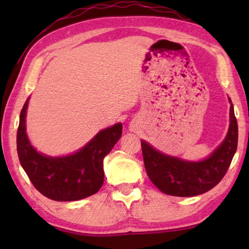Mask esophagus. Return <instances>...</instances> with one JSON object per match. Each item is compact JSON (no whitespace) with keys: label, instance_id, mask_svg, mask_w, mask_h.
Listing matches in <instances>:
<instances>
[{"label":"esophagus","instance_id":"obj_1","mask_svg":"<svg viewBox=\"0 0 249 249\" xmlns=\"http://www.w3.org/2000/svg\"><path fill=\"white\" fill-rule=\"evenodd\" d=\"M139 128H141V122H139L138 120H136V119L135 120H132L130 122V124H129V129H130V131L136 132L139 130Z\"/></svg>","mask_w":249,"mask_h":249}]
</instances>
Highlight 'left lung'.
<instances>
[{"mask_svg":"<svg viewBox=\"0 0 249 249\" xmlns=\"http://www.w3.org/2000/svg\"><path fill=\"white\" fill-rule=\"evenodd\" d=\"M230 102V124L226 138L200 161L171 156L142 141V158L151 181L162 193L171 196L192 197L209 192L219 183L229 168L238 144V124Z\"/></svg>","mask_w":249,"mask_h":249,"instance_id":"1","label":"left lung"}]
</instances>
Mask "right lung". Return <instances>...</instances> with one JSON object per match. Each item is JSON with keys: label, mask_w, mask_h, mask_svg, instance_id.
<instances>
[{"label": "right lung", "mask_w": 249, "mask_h": 249, "mask_svg": "<svg viewBox=\"0 0 249 249\" xmlns=\"http://www.w3.org/2000/svg\"><path fill=\"white\" fill-rule=\"evenodd\" d=\"M29 97L23 105L17 132V151L20 164L30 181L47 198L72 202L94 195L104 182L103 160L122 134V124L97 132L77 152L63 156H49L37 152L26 132Z\"/></svg>", "instance_id": "right-lung-1"}]
</instances>
